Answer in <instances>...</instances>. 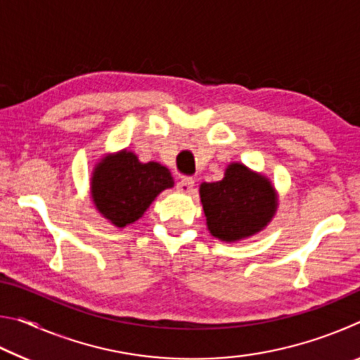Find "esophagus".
Instances as JSON below:
<instances>
[{
    "mask_svg": "<svg viewBox=\"0 0 360 360\" xmlns=\"http://www.w3.org/2000/svg\"><path fill=\"white\" fill-rule=\"evenodd\" d=\"M193 186H195L193 178H191V176H184V178H182V179L178 182V186H176V187H178L179 192L188 193V192H192Z\"/></svg>",
    "mask_w": 360,
    "mask_h": 360,
    "instance_id": "1",
    "label": "esophagus"
}]
</instances>
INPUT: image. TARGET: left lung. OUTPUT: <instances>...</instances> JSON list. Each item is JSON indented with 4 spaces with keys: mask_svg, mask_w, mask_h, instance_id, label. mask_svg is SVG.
I'll return each mask as SVG.
<instances>
[{
    "mask_svg": "<svg viewBox=\"0 0 360 360\" xmlns=\"http://www.w3.org/2000/svg\"><path fill=\"white\" fill-rule=\"evenodd\" d=\"M200 197L210 231L224 241L257 233L276 211V197L270 182L240 163H231L222 181L203 182Z\"/></svg>",
    "mask_w": 360,
    "mask_h": 360,
    "instance_id": "left-lung-1",
    "label": "left lung"
}]
</instances>
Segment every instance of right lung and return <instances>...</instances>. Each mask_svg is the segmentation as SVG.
<instances>
[{
  "label": "right lung",
  "instance_id": "right-lung-1",
  "mask_svg": "<svg viewBox=\"0 0 360 360\" xmlns=\"http://www.w3.org/2000/svg\"><path fill=\"white\" fill-rule=\"evenodd\" d=\"M174 181L167 167L141 163L133 152L122 150L98 163L92 178V198L115 227H125L144 214L154 198Z\"/></svg>",
  "mask_w": 360,
  "mask_h": 360
}]
</instances>
